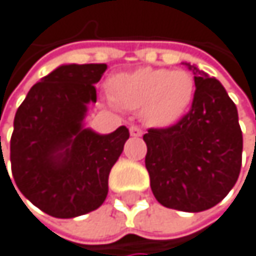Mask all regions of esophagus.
<instances>
[{
  "mask_svg": "<svg viewBox=\"0 0 256 256\" xmlns=\"http://www.w3.org/2000/svg\"><path fill=\"white\" fill-rule=\"evenodd\" d=\"M130 135H132L134 138H140V136L142 135V130L140 129L138 126H130Z\"/></svg>",
  "mask_w": 256,
  "mask_h": 256,
  "instance_id": "1",
  "label": "esophagus"
}]
</instances>
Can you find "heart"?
<instances>
[{
	"label": "heart",
	"instance_id": "b5f03b06",
	"mask_svg": "<svg viewBox=\"0 0 256 256\" xmlns=\"http://www.w3.org/2000/svg\"><path fill=\"white\" fill-rule=\"evenodd\" d=\"M109 100L127 110H140L153 127H171L190 109L195 82L184 70L140 67L121 72L106 80Z\"/></svg>",
	"mask_w": 256,
	"mask_h": 256
}]
</instances>
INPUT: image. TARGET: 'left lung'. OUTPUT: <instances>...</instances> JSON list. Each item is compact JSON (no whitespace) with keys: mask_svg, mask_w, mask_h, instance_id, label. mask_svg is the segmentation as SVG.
<instances>
[{"mask_svg":"<svg viewBox=\"0 0 256 256\" xmlns=\"http://www.w3.org/2000/svg\"><path fill=\"white\" fill-rule=\"evenodd\" d=\"M195 79L192 109L176 126L150 129L146 168L154 198L168 208L198 213L234 188L243 152L238 112L216 78L183 62Z\"/></svg>","mask_w":256,"mask_h":256,"instance_id":"obj_1","label":"left lung"}]
</instances>
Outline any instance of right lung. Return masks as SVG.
Instances as JSON below:
<instances>
[{
  "label": "right lung",
  "instance_id": "add662e5",
  "mask_svg": "<svg viewBox=\"0 0 256 256\" xmlns=\"http://www.w3.org/2000/svg\"><path fill=\"white\" fill-rule=\"evenodd\" d=\"M104 70L106 64H61L31 86L16 110L13 178L20 194L49 216L72 219L98 208L109 172L129 140L126 126L106 135L85 126L88 104L97 100L94 84Z\"/></svg>",
  "mask_w": 256,
  "mask_h": 256
}]
</instances>
